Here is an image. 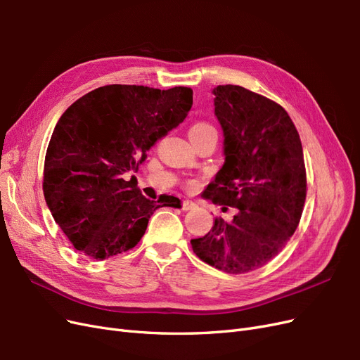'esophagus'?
Listing matches in <instances>:
<instances>
[{
	"instance_id": "34e87169",
	"label": "esophagus",
	"mask_w": 360,
	"mask_h": 360,
	"mask_svg": "<svg viewBox=\"0 0 360 360\" xmlns=\"http://www.w3.org/2000/svg\"><path fill=\"white\" fill-rule=\"evenodd\" d=\"M181 205H183V210H192L197 207V202H193L192 200H184Z\"/></svg>"
}]
</instances>
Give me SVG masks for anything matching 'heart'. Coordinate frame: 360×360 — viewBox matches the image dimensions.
Segmentation results:
<instances>
[{"instance_id":"1","label":"heart","mask_w":360,"mask_h":360,"mask_svg":"<svg viewBox=\"0 0 360 360\" xmlns=\"http://www.w3.org/2000/svg\"><path fill=\"white\" fill-rule=\"evenodd\" d=\"M201 130H214V129L207 123H197L195 126H192L191 132H201Z\"/></svg>"}]
</instances>
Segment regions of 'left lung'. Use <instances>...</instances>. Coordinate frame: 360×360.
<instances>
[{
    "label": "left lung",
    "instance_id": "left-lung-1",
    "mask_svg": "<svg viewBox=\"0 0 360 360\" xmlns=\"http://www.w3.org/2000/svg\"><path fill=\"white\" fill-rule=\"evenodd\" d=\"M214 115L224 134L222 168L204 198L236 207L191 245L207 264L240 275L275 258L299 225L307 172L297 129L281 105L240 85H217Z\"/></svg>",
    "mask_w": 360,
    "mask_h": 360
}]
</instances>
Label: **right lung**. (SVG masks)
I'll return each instance as SVG.
<instances>
[{
    "label": "right lung",
    "instance_id": "right-lung-1",
    "mask_svg": "<svg viewBox=\"0 0 360 360\" xmlns=\"http://www.w3.org/2000/svg\"><path fill=\"white\" fill-rule=\"evenodd\" d=\"M192 108V90L105 85L72 103L53 129L43 193L63 233L82 254L106 259L138 245L159 207L181 201L141 193L135 176L147 150L177 127Z\"/></svg>",
    "mask_w": 360,
    "mask_h": 360
}]
</instances>
